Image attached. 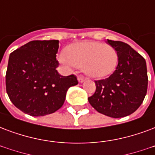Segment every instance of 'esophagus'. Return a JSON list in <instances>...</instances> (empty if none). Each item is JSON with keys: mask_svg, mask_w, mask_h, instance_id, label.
<instances>
[{"mask_svg": "<svg viewBox=\"0 0 155 155\" xmlns=\"http://www.w3.org/2000/svg\"><path fill=\"white\" fill-rule=\"evenodd\" d=\"M84 80H85V78H84V75H79L78 76V81L80 83H83Z\"/></svg>", "mask_w": 155, "mask_h": 155, "instance_id": "34e87169", "label": "esophagus"}]
</instances>
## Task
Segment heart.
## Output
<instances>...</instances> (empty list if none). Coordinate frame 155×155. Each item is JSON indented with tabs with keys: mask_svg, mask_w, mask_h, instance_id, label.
<instances>
[{
	"mask_svg": "<svg viewBox=\"0 0 155 155\" xmlns=\"http://www.w3.org/2000/svg\"><path fill=\"white\" fill-rule=\"evenodd\" d=\"M59 59L70 67H80L91 77L110 75L119 62V54L110 45L96 41H84L71 45Z\"/></svg>",
	"mask_w": 155,
	"mask_h": 155,
	"instance_id": "b5f03b06",
	"label": "heart"
}]
</instances>
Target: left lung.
Returning a JSON list of instances; mask_svg holds the SVG:
<instances>
[{"label": "left lung", "instance_id": "obj_1", "mask_svg": "<svg viewBox=\"0 0 155 155\" xmlns=\"http://www.w3.org/2000/svg\"><path fill=\"white\" fill-rule=\"evenodd\" d=\"M107 41L119 54L118 66L108 78L94 81L96 91L88 101L101 114L122 118L133 114L143 102L148 86L146 62L127 44Z\"/></svg>", "mask_w": 155, "mask_h": 155}]
</instances>
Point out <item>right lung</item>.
<instances>
[{"label": "right lung", "instance_id": "1", "mask_svg": "<svg viewBox=\"0 0 155 155\" xmlns=\"http://www.w3.org/2000/svg\"><path fill=\"white\" fill-rule=\"evenodd\" d=\"M58 41H32L9 55L5 86L10 101L31 116H44L62 106L68 88L78 84L75 75L57 71Z\"/></svg>", "mask_w": 155, "mask_h": 155}]
</instances>
